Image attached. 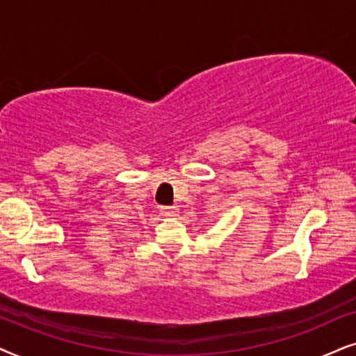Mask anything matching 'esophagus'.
<instances>
[{
  "instance_id": "esophagus-1",
  "label": "esophagus",
  "mask_w": 356,
  "mask_h": 356,
  "mask_svg": "<svg viewBox=\"0 0 356 356\" xmlns=\"http://www.w3.org/2000/svg\"><path fill=\"white\" fill-rule=\"evenodd\" d=\"M161 213H163L164 216H175L179 210L175 207H161Z\"/></svg>"
}]
</instances>
